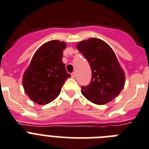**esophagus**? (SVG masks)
<instances>
[{
	"label": "esophagus",
	"instance_id": "1",
	"mask_svg": "<svg viewBox=\"0 0 149 149\" xmlns=\"http://www.w3.org/2000/svg\"><path fill=\"white\" fill-rule=\"evenodd\" d=\"M71 77H72V78L74 79L75 77H76V73H75V72H72V73H71Z\"/></svg>",
	"mask_w": 149,
	"mask_h": 149
}]
</instances>
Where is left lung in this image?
<instances>
[{
  "label": "left lung",
  "instance_id": "1",
  "mask_svg": "<svg viewBox=\"0 0 149 149\" xmlns=\"http://www.w3.org/2000/svg\"><path fill=\"white\" fill-rule=\"evenodd\" d=\"M77 48L86 57L92 70L91 83L82 86V93L97 105L112 101L125 86V72L113 49L98 38H89L77 43Z\"/></svg>",
  "mask_w": 149,
  "mask_h": 149
}]
</instances>
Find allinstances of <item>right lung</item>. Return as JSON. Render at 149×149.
Returning a JSON list of instances; mask_svg holds the SVG:
<instances>
[{
	"instance_id": "obj_1",
	"label": "right lung",
	"mask_w": 149,
	"mask_h": 149,
	"mask_svg": "<svg viewBox=\"0 0 149 149\" xmlns=\"http://www.w3.org/2000/svg\"><path fill=\"white\" fill-rule=\"evenodd\" d=\"M63 41H48L35 52L23 76L26 94L35 103L46 105L60 95L61 88L70 74L63 63Z\"/></svg>"
}]
</instances>
